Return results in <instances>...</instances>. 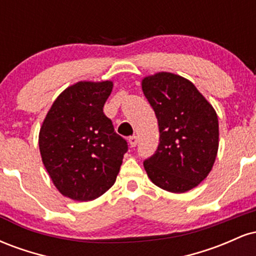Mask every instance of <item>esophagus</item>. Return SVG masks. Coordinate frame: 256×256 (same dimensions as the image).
I'll list each match as a JSON object with an SVG mask.
<instances>
[{"label": "esophagus", "mask_w": 256, "mask_h": 256, "mask_svg": "<svg viewBox=\"0 0 256 256\" xmlns=\"http://www.w3.org/2000/svg\"><path fill=\"white\" fill-rule=\"evenodd\" d=\"M128 143H130V146L134 148V146H136L137 143H138V137L137 136H131L130 138H128Z\"/></svg>", "instance_id": "1"}]
</instances>
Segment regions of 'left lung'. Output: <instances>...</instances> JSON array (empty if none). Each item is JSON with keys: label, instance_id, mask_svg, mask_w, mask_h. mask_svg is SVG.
I'll use <instances>...</instances> for the list:
<instances>
[{"label": "left lung", "instance_id": "obj_1", "mask_svg": "<svg viewBox=\"0 0 256 256\" xmlns=\"http://www.w3.org/2000/svg\"><path fill=\"white\" fill-rule=\"evenodd\" d=\"M155 112L160 143L144 161L150 180L166 192L194 189L212 171L219 148L216 112L192 82L170 72L142 79Z\"/></svg>", "mask_w": 256, "mask_h": 256}]
</instances>
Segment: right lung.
Returning a JSON list of instances; mask_svg holds the SVG:
<instances>
[{"instance_id": "add662e5", "label": "right lung", "mask_w": 256, "mask_h": 256, "mask_svg": "<svg viewBox=\"0 0 256 256\" xmlns=\"http://www.w3.org/2000/svg\"><path fill=\"white\" fill-rule=\"evenodd\" d=\"M113 82H78L58 96L38 144L55 188L74 201H92L116 183L128 143L104 113Z\"/></svg>"}]
</instances>
